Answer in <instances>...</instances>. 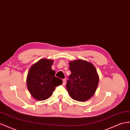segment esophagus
I'll return each instance as SVG.
<instances>
[{"instance_id": "34e87169", "label": "esophagus", "mask_w": 130, "mask_h": 130, "mask_svg": "<svg viewBox=\"0 0 130 130\" xmlns=\"http://www.w3.org/2000/svg\"><path fill=\"white\" fill-rule=\"evenodd\" d=\"M66 84V79H63L62 80V85L63 86H65Z\"/></svg>"}]
</instances>
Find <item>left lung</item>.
Wrapping results in <instances>:
<instances>
[{"mask_svg": "<svg viewBox=\"0 0 130 130\" xmlns=\"http://www.w3.org/2000/svg\"><path fill=\"white\" fill-rule=\"evenodd\" d=\"M69 66L71 75L66 85L69 95L75 101H88L95 93L99 82L95 67L84 60L71 61Z\"/></svg>", "mask_w": 130, "mask_h": 130, "instance_id": "left-lung-1", "label": "left lung"}]
</instances>
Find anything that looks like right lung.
Returning a JSON list of instances; mask_svg holds the SVG:
<instances>
[{
  "instance_id": "right-lung-1",
  "label": "right lung",
  "mask_w": 130,
  "mask_h": 130,
  "mask_svg": "<svg viewBox=\"0 0 130 130\" xmlns=\"http://www.w3.org/2000/svg\"><path fill=\"white\" fill-rule=\"evenodd\" d=\"M53 60L42 59L29 69L27 76V87L31 95L38 101L51 97L56 86L62 84L61 79L55 76L51 66Z\"/></svg>"
}]
</instances>
